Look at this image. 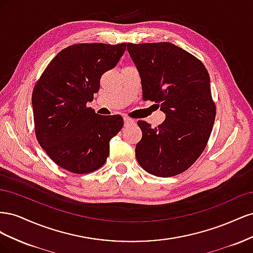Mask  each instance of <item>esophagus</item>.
<instances>
[{"label":"esophagus","instance_id":"34e87169","mask_svg":"<svg viewBox=\"0 0 253 253\" xmlns=\"http://www.w3.org/2000/svg\"><path fill=\"white\" fill-rule=\"evenodd\" d=\"M124 121H125V126H129V125H132V124H134V122H135L133 119L128 118V117H125Z\"/></svg>","mask_w":253,"mask_h":253}]
</instances>
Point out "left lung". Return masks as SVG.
I'll return each mask as SVG.
<instances>
[{
  "label": "left lung",
  "mask_w": 253,
  "mask_h": 253,
  "mask_svg": "<svg viewBox=\"0 0 253 253\" xmlns=\"http://www.w3.org/2000/svg\"><path fill=\"white\" fill-rule=\"evenodd\" d=\"M127 51L140 75L142 99L166 114L156 127L137 121L142 132L135 148L137 162L158 177L178 175L201 156L215 120L208 71L201 60L169 42L127 43Z\"/></svg>",
  "instance_id": "1"
}]
</instances>
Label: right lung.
<instances>
[{
    "instance_id": "right-lung-1",
    "label": "right lung",
    "mask_w": 253,
    "mask_h": 253,
    "mask_svg": "<svg viewBox=\"0 0 253 253\" xmlns=\"http://www.w3.org/2000/svg\"><path fill=\"white\" fill-rule=\"evenodd\" d=\"M126 43L74 44L53 58L37 81L32 102L37 140L64 170L86 174L101 168L110 140L124 126L120 115L101 116L87 108L101 76L116 66Z\"/></svg>"
}]
</instances>
